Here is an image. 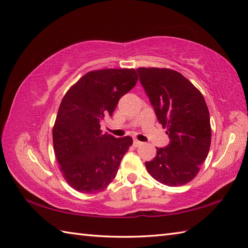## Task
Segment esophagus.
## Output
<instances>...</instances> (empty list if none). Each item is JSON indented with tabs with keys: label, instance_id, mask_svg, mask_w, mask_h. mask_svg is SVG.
Masks as SVG:
<instances>
[{
	"label": "esophagus",
	"instance_id": "obj_1",
	"mask_svg": "<svg viewBox=\"0 0 248 248\" xmlns=\"http://www.w3.org/2000/svg\"><path fill=\"white\" fill-rule=\"evenodd\" d=\"M133 144H134V146H136V147H139V146H140L141 144H143V143H141V141H140L139 140H136V139H134L133 140Z\"/></svg>",
	"mask_w": 248,
	"mask_h": 248
}]
</instances>
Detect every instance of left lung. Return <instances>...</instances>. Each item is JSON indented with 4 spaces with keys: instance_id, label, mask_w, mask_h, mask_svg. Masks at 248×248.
Returning a JSON list of instances; mask_svg holds the SVG:
<instances>
[{
    "instance_id": "8db88e82",
    "label": "left lung",
    "mask_w": 248,
    "mask_h": 248,
    "mask_svg": "<svg viewBox=\"0 0 248 248\" xmlns=\"http://www.w3.org/2000/svg\"><path fill=\"white\" fill-rule=\"evenodd\" d=\"M140 81L149 97L159 123L166 128L170 143L156 148L146 162L156 181L179 186L197 176L211 145V124L204 98L181 73L167 68L138 69Z\"/></svg>"
}]
</instances>
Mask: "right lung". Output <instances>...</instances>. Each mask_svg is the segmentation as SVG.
Masks as SVG:
<instances>
[{
	"label": "right lung",
	"instance_id": "add662e5",
	"mask_svg": "<svg viewBox=\"0 0 248 248\" xmlns=\"http://www.w3.org/2000/svg\"><path fill=\"white\" fill-rule=\"evenodd\" d=\"M138 78L134 69L89 71L62 98L52 133L53 147L62 176L76 191L101 192L116 177L133 140L103 133L100 124L113 115Z\"/></svg>",
	"mask_w": 248,
	"mask_h": 248
}]
</instances>
